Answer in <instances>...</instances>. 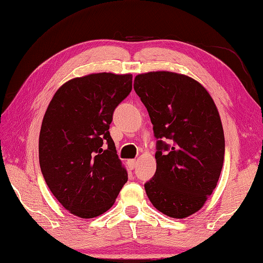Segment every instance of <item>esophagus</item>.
<instances>
[{"label":"esophagus","mask_w":263,"mask_h":263,"mask_svg":"<svg viewBox=\"0 0 263 263\" xmlns=\"http://www.w3.org/2000/svg\"><path fill=\"white\" fill-rule=\"evenodd\" d=\"M136 165H137V161H136V159H128V161H127V166H128V168L133 170V168L136 167Z\"/></svg>","instance_id":"34e87169"}]
</instances>
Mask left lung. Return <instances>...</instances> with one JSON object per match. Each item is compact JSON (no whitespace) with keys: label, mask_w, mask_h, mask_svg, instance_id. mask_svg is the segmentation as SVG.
<instances>
[{"label":"left lung","mask_w":263,"mask_h":263,"mask_svg":"<svg viewBox=\"0 0 263 263\" xmlns=\"http://www.w3.org/2000/svg\"><path fill=\"white\" fill-rule=\"evenodd\" d=\"M133 87L158 139L147 196L167 217L187 218L204 206L222 170L224 136L218 108L199 82L173 71L139 74Z\"/></svg>","instance_id":"8db88e82"}]
</instances>
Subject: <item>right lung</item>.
Masks as SVG:
<instances>
[{
    "label": "right lung",
    "instance_id": "obj_1",
    "mask_svg": "<svg viewBox=\"0 0 263 263\" xmlns=\"http://www.w3.org/2000/svg\"><path fill=\"white\" fill-rule=\"evenodd\" d=\"M131 90V74L75 77L57 90L45 111L39 140L41 171L53 196L76 217L105 213L127 181L109 125Z\"/></svg>",
    "mask_w": 263,
    "mask_h": 263
}]
</instances>
